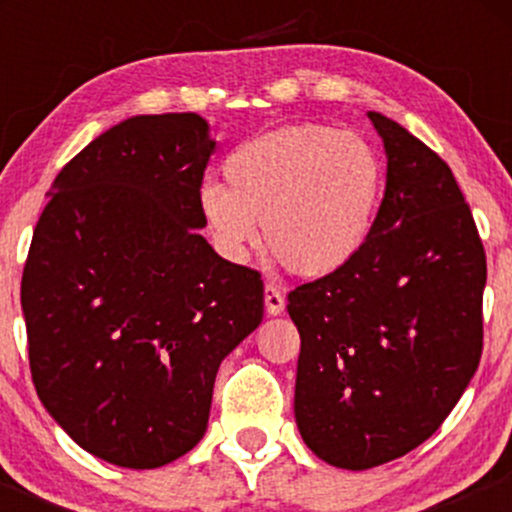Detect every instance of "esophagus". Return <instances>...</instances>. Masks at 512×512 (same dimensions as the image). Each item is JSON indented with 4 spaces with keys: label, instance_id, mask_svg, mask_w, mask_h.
Returning a JSON list of instances; mask_svg holds the SVG:
<instances>
[{
    "label": "esophagus",
    "instance_id": "obj_1",
    "mask_svg": "<svg viewBox=\"0 0 512 512\" xmlns=\"http://www.w3.org/2000/svg\"><path fill=\"white\" fill-rule=\"evenodd\" d=\"M264 305H267L269 315H281L286 308L284 293H281L279 286L272 284V281H267V284H264Z\"/></svg>",
    "mask_w": 512,
    "mask_h": 512
}]
</instances>
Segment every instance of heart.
<instances>
[{"label":"heart","instance_id":"1","mask_svg":"<svg viewBox=\"0 0 512 512\" xmlns=\"http://www.w3.org/2000/svg\"><path fill=\"white\" fill-rule=\"evenodd\" d=\"M221 182L197 192L199 214L223 255L240 260L257 240L291 272H339L366 248L385 192L378 151L325 125L281 127L228 151Z\"/></svg>","mask_w":512,"mask_h":512}]
</instances>
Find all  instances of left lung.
<instances>
[{
    "mask_svg": "<svg viewBox=\"0 0 512 512\" xmlns=\"http://www.w3.org/2000/svg\"><path fill=\"white\" fill-rule=\"evenodd\" d=\"M387 182L366 248L289 293L301 334L298 431L320 460L370 469L419 448L484 349L486 252L448 163L380 113Z\"/></svg>",
    "mask_w": 512,
    "mask_h": 512,
    "instance_id": "8db88e82",
    "label": "left lung"
}]
</instances>
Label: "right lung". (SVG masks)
I'll return each mask as SVG.
<instances>
[{"label": "right lung", "instance_id": "1", "mask_svg": "<svg viewBox=\"0 0 512 512\" xmlns=\"http://www.w3.org/2000/svg\"><path fill=\"white\" fill-rule=\"evenodd\" d=\"M214 146L195 113L129 117L60 170L33 231L21 308L35 392L117 467L195 448L216 370L262 322L260 272L197 231Z\"/></svg>", "mask_w": 512, "mask_h": 512}]
</instances>
